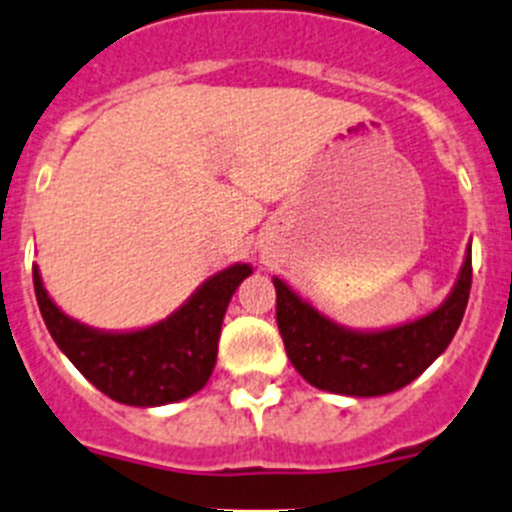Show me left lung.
Listing matches in <instances>:
<instances>
[{"label": "left lung", "mask_w": 512, "mask_h": 512, "mask_svg": "<svg viewBox=\"0 0 512 512\" xmlns=\"http://www.w3.org/2000/svg\"><path fill=\"white\" fill-rule=\"evenodd\" d=\"M277 290V327L295 370L310 385L350 398H377L405 388L445 352L465 315L473 282L470 247L453 290L418 320L385 330H352L322 315L285 280Z\"/></svg>", "instance_id": "obj_1"}]
</instances>
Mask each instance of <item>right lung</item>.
<instances>
[{"instance_id": "right-lung-1", "label": "right lung", "mask_w": 512, "mask_h": 512, "mask_svg": "<svg viewBox=\"0 0 512 512\" xmlns=\"http://www.w3.org/2000/svg\"><path fill=\"white\" fill-rule=\"evenodd\" d=\"M252 267L245 262L207 277L170 317L142 330H97L64 315L32 267L34 295L49 335L107 398L137 408L180 403L202 390L217 362L227 305Z\"/></svg>"}]
</instances>
